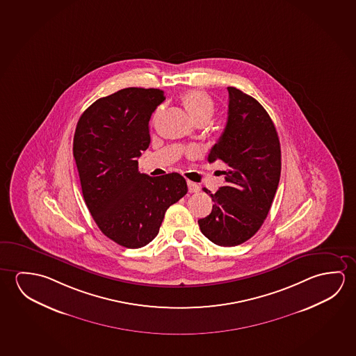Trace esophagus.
<instances>
[{
    "label": "esophagus",
    "mask_w": 356,
    "mask_h": 356,
    "mask_svg": "<svg viewBox=\"0 0 356 356\" xmlns=\"http://www.w3.org/2000/svg\"><path fill=\"white\" fill-rule=\"evenodd\" d=\"M186 184H188V191L189 193H197L200 191V188L197 186V183H194L192 181H186Z\"/></svg>",
    "instance_id": "34e87169"
}]
</instances>
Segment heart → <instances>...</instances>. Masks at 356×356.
I'll use <instances>...</instances> for the list:
<instances>
[{
  "label": "heart",
  "mask_w": 356,
  "mask_h": 356,
  "mask_svg": "<svg viewBox=\"0 0 356 356\" xmlns=\"http://www.w3.org/2000/svg\"><path fill=\"white\" fill-rule=\"evenodd\" d=\"M181 104L195 122H208L214 113V102L208 94L200 90H189L181 97ZM159 111L154 115L157 118Z\"/></svg>",
  "instance_id": "1"
}]
</instances>
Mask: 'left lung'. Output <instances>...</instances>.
Returning <instances> with one entry per match:
<instances>
[{
	"label": "left lung",
	"mask_w": 356,
	"mask_h": 356,
	"mask_svg": "<svg viewBox=\"0 0 356 356\" xmlns=\"http://www.w3.org/2000/svg\"><path fill=\"white\" fill-rule=\"evenodd\" d=\"M225 130L208 161L227 165L225 186L209 193L213 210L197 224L219 246H236L259 232L271 209L281 175V146L276 127L260 102L229 86Z\"/></svg>",
	"instance_id": "obj_1"
}]
</instances>
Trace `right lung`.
<instances>
[{"instance_id":"1","label":"right lung","mask_w":356,"mask_h":356,"mask_svg":"<svg viewBox=\"0 0 356 356\" xmlns=\"http://www.w3.org/2000/svg\"><path fill=\"white\" fill-rule=\"evenodd\" d=\"M165 99L159 89L126 88L85 110L74 135L73 154L85 204L102 234L140 248L157 236L164 214L188 192L179 173L138 172L149 137V119Z\"/></svg>"}]
</instances>
